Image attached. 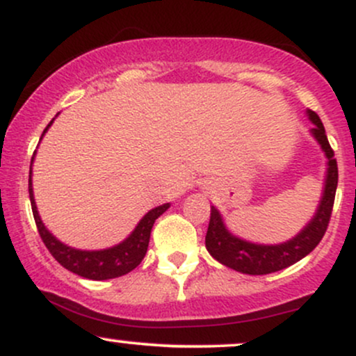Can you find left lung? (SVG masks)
I'll list each match as a JSON object with an SVG mask.
<instances>
[{
	"label": "left lung",
	"mask_w": 356,
	"mask_h": 356,
	"mask_svg": "<svg viewBox=\"0 0 356 356\" xmlns=\"http://www.w3.org/2000/svg\"><path fill=\"white\" fill-rule=\"evenodd\" d=\"M308 120L313 124L309 129L314 140L321 147L326 157V172L323 182V192L316 211L308 224L293 236L291 239L277 244H261L252 241L243 239L234 232L227 229L220 212L211 206V220L206 234V248L209 254L219 261L224 266L243 273V275H269V273L281 271V269L291 266L308 256L318 246L323 236H325L328 220L332 218V209L334 202L338 186V165L337 159L333 157V150L326 138L325 127L320 117L313 110H306Z\"/></svg>",
	"instance_id": "1"
}]
</instances>
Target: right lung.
Masks as SVG:
<instances>
[{"label":"right lung","instance_id":"right-lung-1","mask_svg":"<svg viewBox=\"0 0 356 356\" xmlns=\"http://www.w3.org/2000/svg\"><path fill=\"white\" fill-rule=\"evenodd\" d=\"M58 117V113H56ZM55 120V118H53ZM53 120L47 125V129L43 130L42 140L47 130L50 129ZM36 154V150H35ZM35 154L31 157L30 164V179H28V192H30V201H31V211H33V218L38 227L40 236H42L44 246L48 248V251L51 252V256L63 268H67L68 271L75 273L81 277H87V280H95V281H104V280H112V277L124 276L127 273H130L132 269H136L138 264L144 259L147 248H149L150 241V231L155 219L159 216H162L164 212L170 207V202L162 204V206L154 207L147 214L138 220L136 229L130 232L124 241L115 244L112 248L105 249H76L68 246V244L61 243L60 239H56L50 231L47 229V226L43 224L42 218H40L38 207L35 202V194H33V181H31V167H33Z\"/></svg>","mask_w":356,"mask_h":356}]
</instances>
